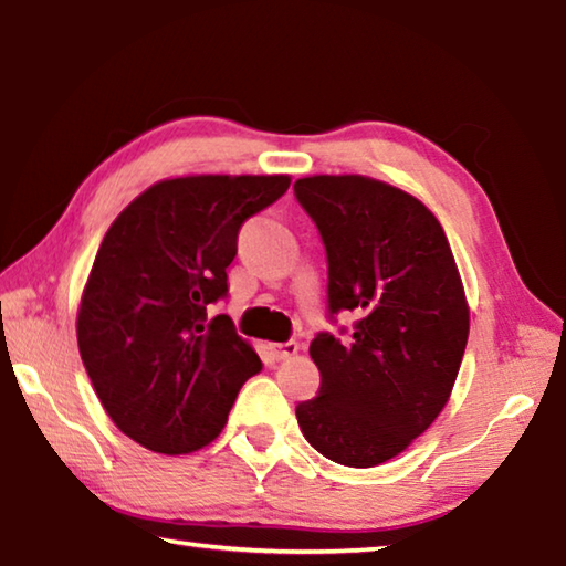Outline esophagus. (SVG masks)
I'll return each mask as SVG.
<instances>
[{
  "label": "esophagus",
  "instance_id": "1",
  "mask_svg": "<svg viewBox=\"0 0 566 566\" xmlns=\"http://www.w3.org/2000/svg\"><path fill=\"white\" fill-rule=\"evenodd\" d=\"M272 357L274 359H290V357H294L296 352H300V342H294V339H290V342H280V344H272Z\"/></svg>",
  "mask_w": 566,
  "mask_h": 566
}]
</instances>
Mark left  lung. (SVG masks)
Returning a JSON list of instances; mask_svg holds the SVG:
<instances>
[{
	"label": "left lung",
	"instance_id": "1",
	"mask_svg": "<svg viewBox=\"0 0 566 566\" xmlns=\"http://www.w3.org/2000/svg\"><path fill=\"white\" fill-rule=\"evenodd\" d=\"M294 197L327 249L329 319L359 314L349 339H312L322 385L296 405V421L332 462L377 467L405 452L452 395L469 337L464 286L442 224L407 191L317 175L296 179Z\"/></svg>",
	"mask_w": 566,
	"mask_h": 566
}]
</instances>
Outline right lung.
Returning a JSON list of instances; mask_svg holds the SVG:
<instances>
[{"mask_svg": "<svg viewBox=\"0 0 566 566\" xmlns=\"http://www.w3.org/2000/svg\"><path fill=\"white\" fill-rule=\"evenodd\" d=\"M290 189L286 175L157 181L114 219L84 286L76 342L102 407L134 442L189 454L222 432L262 359L227 314L239 229Z\"/></svg>", "mask_w": 566, "mask_h": 566, "instance_id": "right-lung-1", "label": "right lung"}]
</instances>
